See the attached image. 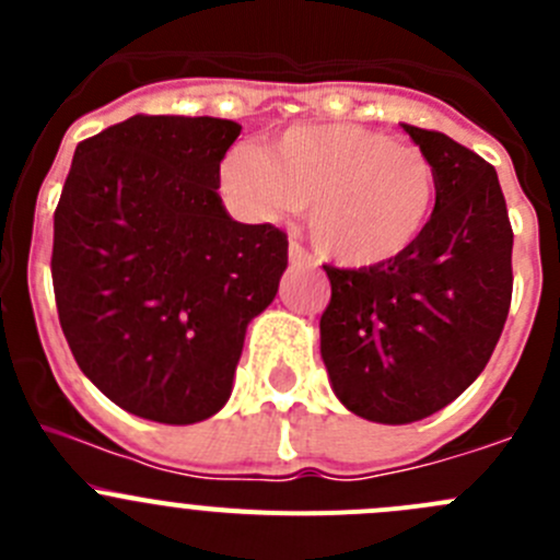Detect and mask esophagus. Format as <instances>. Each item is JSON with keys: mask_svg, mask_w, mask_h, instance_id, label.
Here are the masks:
<instances>
[{"mask_svg": "<svg viewBox=\"0 0 560 560\" xmlns=\"http://www.w3.org/2000/svg\"><path fill=\"white\" fill-rule=\"evenodd\" d=\"M290 262L292 265H314V254L308 248H303L298 241L290 244Z\"/></svg>", "mask_w": 560, "mask_h": 560, "instance_id": "obj_1", "label": "esophagus"}]
</instances>
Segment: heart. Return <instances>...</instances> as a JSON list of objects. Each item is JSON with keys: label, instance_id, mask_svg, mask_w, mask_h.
<instances>
[{"label": "heart", "instance_id": "heart-1", "mask_svg": "<svg viewBox=\"0 0 560 560\" xmlns=\"http://www.w3.org/2000/svg\"><path fill=\"white\" fill-rule=\"evenodd\" d=\"M219 180L235 211L259 222L312 201L314 244L347 268H374L409 252L436 208L431 160L358 124L292 127L268 151L235 145Z\"/></svg>", "mask_w": 560, "mask_h": 560}]
</instances>
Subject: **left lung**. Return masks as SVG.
Wrapping results in <instances>:
<instances>
[{"label":"left lung","mask_w":560,"mask_h":560,"mask_svg":"<svg viewBox=\"0 0 560 560\" xmlns=\"http://www.w3.org/2000/svg\"><path fill=\"white\" fill-rule=\"evenodd\" d=\"M404 129L436 171L431 224L385 265H325L319 319L338 400L385 425L453 404L488 365L512 303V224L495 167L436 129Z\"/></svg>","instance_id":"1"}]
</instances>
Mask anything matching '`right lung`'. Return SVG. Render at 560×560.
Returning <instances> with one entry per match:
<instances>
[{"label": "right lung", "instance_id": "obj_1", "mask_svg": "<svg viewBox=\"0 0 560 560\" xmlns=\"http://www.w3.org/2000/svg\"><path fill=\"white\" fill-rule=\"evenodd\" d=\"M238 135L228 118L138 113L72 156L50 254L61 330L143 420L191 425L228 404L248 322L287 268V235L235 222L217 191Z\"/></svg>", "mask_w": 560, "mask_h": 560}]
</instances>
